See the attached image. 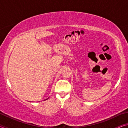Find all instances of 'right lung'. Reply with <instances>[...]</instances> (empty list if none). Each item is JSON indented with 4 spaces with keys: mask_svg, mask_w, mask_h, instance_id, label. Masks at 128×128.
I'll list each match as a JSON object with an SVG mask.
<instances>
[{
    "mask_svg": "<svg viewBox=\"0 0 128 128\" xmlns=\"http://www.w3.org/2000/svg\"><path fill=\"white\" fill-rule=\"evenodd\" d=\"M47 99H45V100H47Z\"/></svg>",
    "mask_w": 128,
    "mask_h": 128,
    "instance_id": "1",
    "label": "right lung"
}]
</instances>
